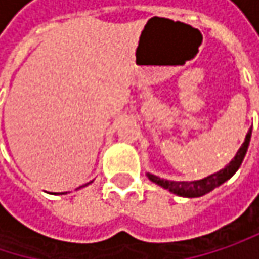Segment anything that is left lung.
Masks as SVG:
<instances>
[{
    "instance_id": "obj_1",
    "label": "left lung",
    "mask_w": 259,
    "mask_h": 259,
    "mask_svg": "<svg viewBox=\"0 0 259 259\" xmlns=\"http://www.w3.org/2000/svg\"><path fill=\"white\" fill-rule=\"evenodd\" d=\"M250 135H252V127L249 129L247 135H246V139L244 142L241 144L240 150L237 151L235 157L233 160L221 171L202 179V180L196 181H171V180H163V179H159L157 176H153V174H147V177L153 183L162 186L163 189H168L169 192L179 195V196H186V198H196V196H202L208 192H211L213 189H216L218 186L224 184L227 180H230L234 174L237 172V169L240 168L244 156H246V151H247V147H249V142H250Z\"/></svg>"
}]
</instances>
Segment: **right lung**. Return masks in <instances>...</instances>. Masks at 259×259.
I'll return each instance as SVG.
<instances>
[{"label":"right lung","instance_id":"obj_1","mask_svg":"<svg viewBox=\"0 0 259 259\" xmlns=\"http://www.w3.org/2000/svg\"><path fill=\"white\" fill-rule=\"evenodd\" d=\"M90 183H91V181H90ZM90 183H87V184H90ZM87 184H83V186H87ZM83 186H80V187H83ZM80 187H79V189H80Z\"/></svg>","mask_w":259,"mask_h":259}]
</instances>
